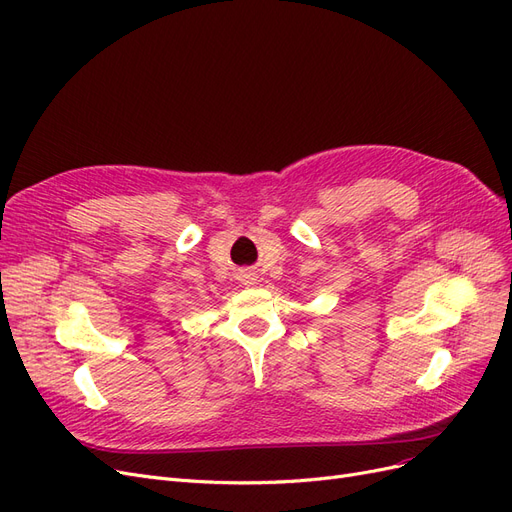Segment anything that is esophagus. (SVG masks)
Masks as SVG:
<instances>
[{"instance_id": "1", "label": "esophagus", "mask_w": 512, "mask_h": 512, "mask_svg": "<svg viewBox=\"0 0 512 512\" xmlns=\"http://www.w3.org/2000/svg\"><path fill=\"white\" fill-rule=\"evenodd\" d=\"M242 278H244L246 285H255V280H257L255 272H244V274H242Z\"/></svg>"}]
</instances>
